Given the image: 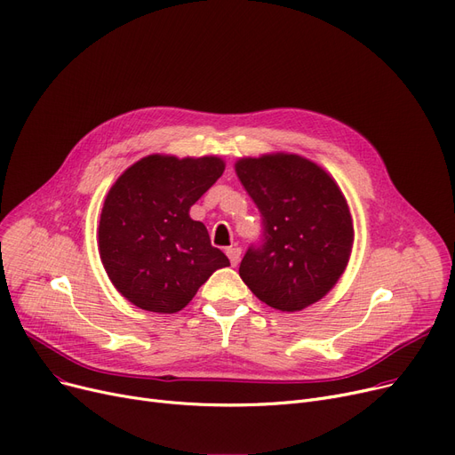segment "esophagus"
I'll use <instances>...</instances> for the list:
<instances>
[{
  "instance_id": "1",
  "label": "esophagus",
  "mask_w": 455,
  "mask_h": 455,
  "mask_svg": "<svg viewBox=\"0 0 455 455\" xmlns=\"http://www.w3.org/2000/svg\"><path fill=\"white\" fill-rule=\"evenodd\" d=\"M227 254H228L230 264H232L234 267L240 264V259H242V249H240V247H230V249H227Z\"/></svg>"
}]
</instances>
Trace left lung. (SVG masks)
Returning a JSON list of instances; mask_svg holds the SVG:
<instances>
[{"instance_id": "1", "label": "left lung", "mask_w": 455, "mask_h": 455, "mask_svg": "<svg viewBox=\"0 0 455 455\" xmlns=\"http://www.w3.org/2000/svg\"><path fill=\"white\" fill-rule=\"evenodd\" d=\"M235 174L264 217L266 243L249 249L240 276L267 307L299 312L323 299L344 275L353 217L332 176L291 152L245 156Z\"/></svg>"}]
</instances>
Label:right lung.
Instances as JSON below:
<instances>
[{
	"label": "right lung",
	"instance_id": "right-lung-1",
	"mask_svg": "<svg viewBox=\"0 0 455 455\" xmlns=\"http://www.w3.org/2000/svg\"><path fill=\"white\" fill-rule=\"evenodd\" d=\"M223 171L220 156L150 154L115 180L96 230L98 252L109 281L132 305L179 312L215 269L230 266L212 247L206 227L189 215Z\"/></svg>",
	"mask_w": 455,
	"mask_h": 455
}]
</instances>
